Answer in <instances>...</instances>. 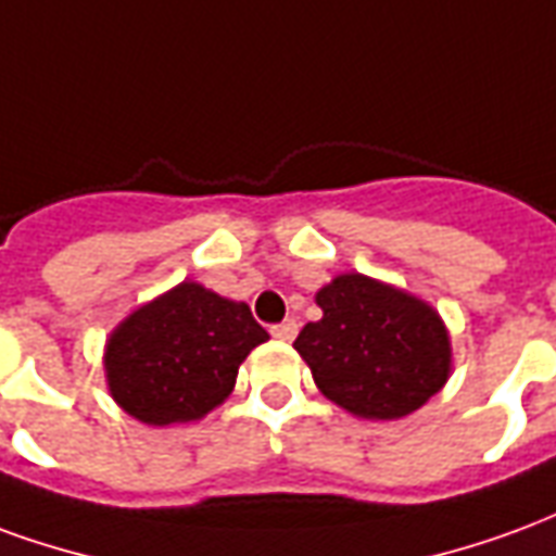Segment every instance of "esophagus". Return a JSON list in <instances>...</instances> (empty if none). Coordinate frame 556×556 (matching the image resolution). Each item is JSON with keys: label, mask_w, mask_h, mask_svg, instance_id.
<instances>
[{"label": "esophagus", "mask_w": 556, "mask_h": 556, "mask_svg": "<svg viewBox=\"0 0 556 556\" xmlns=\"http://www.w3.org/2000/svg\"><path fill=\"white\" fill-rule=\"evenodd\" d=\"M270 337L279 339V342H291V339L298 337V321L294 318H286L282 325L270 327Z\"/></svg>", "instance_id": "obj_1"}]
</instances>
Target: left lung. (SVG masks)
Instances as JSON below:
<instances>
[{
  "label": "left lung",
  "mask_w": 556,
  "mask_h": 556,
  "mask_svg": "<svg viewBox=\"0 0 556 556\" xmlns=\"http://www.w3.org/2000/svg\"><path fill=\"white\" fill-rule=\"evenodd\" d=\"M315 303L321 318L303 327L294 349L339 408L363 419H399L446 384L450 333L426 301L363 274H339Z\"/></svg>",
  "instance_id": "8db88e82"
}]
</instances>
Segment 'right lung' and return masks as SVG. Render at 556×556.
<instances>
[{"instance_id": "right-lung-1", "label": "right lung", "mask_w": 556, "mask_h": 556, "mask_svg": "<svg viewBox=\"0 0 556 556\" xmlns=\"http://www.w3.org/2000/svg\"><path fill=\"white\" fill-rule=\"evenodd\" d=\"M267 339L247 303L181 282L110 333L103 351L110 396L148 426L193 422L229 399L238 366Z\"/></svg>"}]
</instances>
